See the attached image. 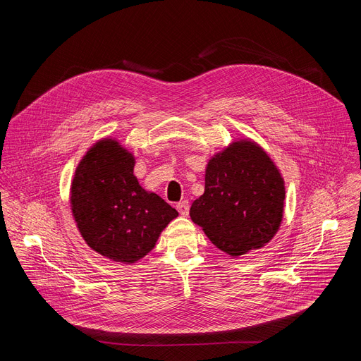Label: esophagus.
Masks as SVG:
<instances>
[{
  "instance_id": "esophagus-1",
  "label": "esophagus",
  "mask_w": 361,
  "mask_h": 361,
  "mask_svg": "<svg viewBox=\"0 0 361 361\" xmlns=\"http://www.w3.org/2000/svg\"><path fill=\"white\" fill-rule=\"evenodd\" d=\"M177 210H178V213H180L181 216L187 217L188 213H190V202H188V200H184V201L177 202Z\"/></svg>"
}]
</instances>
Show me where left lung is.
I'll return each mask as SVG.
<instances>
[{
  "label": "left lung",
  "mask_w": 361,
  "mask_h": 361,
  "mask_svg": "<svg viewBox=\"0 0 361 361\" xmlns=\"http://www.w3.org/2000/svg\"><path fill=\"white\" fill-rule=\"evenodd\" d=\"M284 197L274 163L255 142L243 140L210 160L204 194L191 204L190 217L216 247L237 257L274 237Z\"/></svg>",
  "instance_id": "left-lung-1"
}]
</instances>
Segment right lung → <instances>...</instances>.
Listing matches in <instances>:
<instances>
[{
  "mask_svg": "<svg viewBox=\"0 0 361 361\" xmlns=\"http://www.w3.org/2000/svg\"><path fill=\"white\" fill-rule=\"evenodd\" d=\"M71 207L85 243L126 264L149 252L178 213L134 176V157L106 138L87 151L71 184Z\"/></svg>",
  "mask_w": 361,
  "mask_h": 361,
  "instance_id": "1",
  "label": "right lung"
}]
</instances>
